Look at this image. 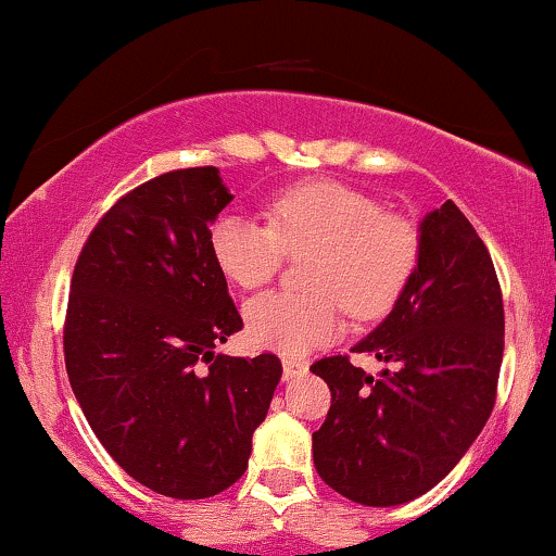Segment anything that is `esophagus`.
Wrapping results in <instances>:
<instances>
[{"mask_svg":"<svg viewBox=\"0 0 556 556\" xmlns=\"http://www.w3.org/2000/svg\"><path fill=\"white\" fill-rule=\"evenodd\" d=\"M308 371V364L301 362V359H291V356H283V379L286 382H291V379L306 375Z\"/></svg>","mask_w":556,"mask_h":556,"instance_id":"1","label":"esophagus"}]
</instances>
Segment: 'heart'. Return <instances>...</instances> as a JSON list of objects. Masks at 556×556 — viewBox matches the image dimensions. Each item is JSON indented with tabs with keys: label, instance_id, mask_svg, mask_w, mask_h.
Instances as JSON below:
<instances>
[{
	"label": "heart",
	"instance_id": "1",
	"mask_svg": "<svg viewBox=\"0 0 556 556\" xmlns=\"http://www.w3.org/2000/svg\"><path fill=\"white\" fill-rule=\"evenodd\" d=\"M210 250L230 283L257 288L276 276L286 255H311V291H265L248 301L253 344L301 356L344 329L346 308L356 318L390 314L407 291L422 253L413 219L352 185L308 181L280 192L268 223L225 212L212 223Z\"/></svg>",
	"mask_w": 556,
	"mask_h": 556
}]
</instances>
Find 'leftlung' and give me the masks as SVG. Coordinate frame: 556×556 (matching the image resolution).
Returning a JSON list of instances; mask_svg holds the SVG:
<instances>
[{"label": "left lung", "instance_id": "obj_1", "mask_svg": "<svg viewBox=\"0 0 556 556\" xmlns=\"http://www.w3.org/2000/svg\"><path fill=\"white\" fill-rule=\"evenodd\" d=\"M420 235L407 291L352 349L390 369L375 379L349 354L311 364L331 390L314 466L364 506H397L438 485L496 405L504 299L489 248L453 200L422 219Z\"/></svg>", "mask_w": 556, "mask_h": 556}]
</instances>
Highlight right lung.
I'll use <instances>...</instances> for the list:
<instances>
[{"label": "right lung", "mask_w": 556, "mask_h": 556, "mask_svg": "<svg viewBox=\"0 0 556 556\" xmlns=\"http://www.w3.org/2000/svg\"><path fill=\"white\" fill-rule=\"evenodd\" d=\"M232 194L215 166L143 181L98 219L75 263L65 369L83 415L128 476L210 498L245 473L283 367L212 349L242 329L210 225Z\"/></svg>", "instance_id": "right-lung-1"}]
</instances>
